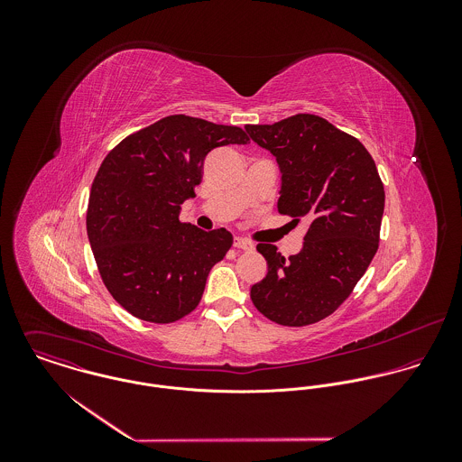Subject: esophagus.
<instances>
[{
  "label": "esophagus",
  "instance_id": "1",
  "mask_svg": "<svg viewBox=\"0 0 462 462\" xmlns=\"http://www.w3.org/2000/svg\"><path fill=\"white\" fill-rule=\"evenodd\" d=\"M233 245H235L236 249H242V251H253V249H254V245H253L251 242L244 240V238H235Z\"/></svg>",
  "mask_w": 462,
  "mask_h": 462
}]
</instances>
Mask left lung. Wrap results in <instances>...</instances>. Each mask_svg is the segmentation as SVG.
Instances as JSON below:
<instances>
[{"label": "left lung", "instance_id": "left-lung-1", "mask_svg": "<svg viewBox=\"0 0 462 462\" xmlns=\"http://www.w3.org/2000/svg\"><path fill=\"white\" fill-rule=\"evenodd\" d=\"M275 156L279 213L310 220L300 253L284 260L260 244L266 275L251 286L253 304L275 324L300 328L337 310L379 247L384 187L366 147L326 119L297 114L245 126Z\"/></svg>", "mask_w": 462, "mask_h": 462}]
</instances>
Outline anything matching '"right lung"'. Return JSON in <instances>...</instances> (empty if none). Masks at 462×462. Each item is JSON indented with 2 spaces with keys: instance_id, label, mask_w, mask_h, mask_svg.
Returning a JSON list of instances; mask_svg holds the SVG:
<instances>
[{
  "instance_id": "obj_1",
  "label": "right lung",
  "mask_w": 462,
  "mask_h": 462,
  "mask_svg": "<svg viewBox=\"0 0 462 462\" xmlns=\"http://www.w3.org/2000/svg\"><path fill=\"white\" fill-rule=\"evenodd\" d=\"M247 142L242 128L171 116L133 133L103 160L87 235L105 286L133 317L171 324L198 308L233 235L180 222L181 204L196 198L209 151Z\"/></svg>"
}]
</instances>
